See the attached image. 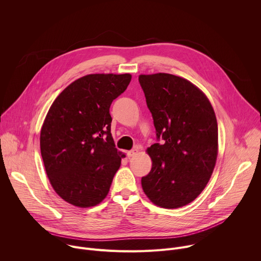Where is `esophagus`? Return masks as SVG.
Returning a JSON list of instances; mask_svg holds the SVG:
<instances>
[{"label": "esophagus", "mask_w": 261, "mask_h": 261, "mask_svg": "<svg viewBox=\"0 0 261 261\" xmlns=\"http://www.w3.org/2000/svg\"><path fill=\"white\" fill-rule=\"evenodd\" d=\"M137 154H138V148H137V147H135V148H132L131 151H129V152L127 153V156H128L129 158H131V157L136 156Z\"/></svg>", "instance_id": "esophagus-1"}]
</instances>
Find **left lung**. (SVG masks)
<instances>
[{
  "mask_svg": "<svg viewBox=\"0 0 261 261\" xmlns=\"http://www.w3.org/2000/svg\"><path fill=\"white\" fill-rule=\"evenodd\" d=\"M138 81L158 140L147 148L153 164L141 177L142 189L156 205L184 206L205 188L216 164L215 111L205 95L185 79L157 73L139 75Z\"/></svg>",
  "mask_w": 261,
  "mask_h": 261,
  "instance_id": "1",
  "label": "left lung"
}]
</instances>
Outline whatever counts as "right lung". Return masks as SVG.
<instances>
[{"label":"right lung","instance_id":"add662e5","mask_svg":"<svg viewBox=\"0 0 261 261\" xmlns=\"http://www.w3.org/2000/svg\"><path fill=\"white\" fill-rule=\"evenodd\" d=\"M131 82L130 74H89L54 101L40 134L46 174L67 202L89 207L108 194L121 166L110 133L109 107Z\"/></svg>","mask_w":261,"mask_h":261}]
</instances>
